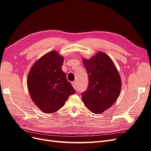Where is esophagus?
Wrapping results in <instances>:
<instances>
[{"label":"esophagus","mask_w":151,"mask_h":151,"mask_svg":"<svg viewBox=\"0 0 151 151\" xmlns=\"http://www.w3.org/2000/svg\"><path fill=\"white\" fill-rule=\"evenodd\" d=\"M76 84H77V83H76V82H73L72 83V86H73V87H74L75 89H76V88H77V85H76Z\"/></svg>","instance_id":"34e87169"}]
</instances>
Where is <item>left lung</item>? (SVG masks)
Here are the masks:
<instances>
[{
	"mask_svg": "<svg viewBox=\"0 0 151 151\" xmlns=\"http://www.w3.org/2000/svg\"><path fill=\"white\" fill-rule=\"evenodd\" d=\"M83 62L88 76V85L87 91L82 93V101L92 112L102 113L118 98L121 77L113 61L105 53L99 52Z\"/></svg>",
	"mask_w": 151,
	"mask_h": 151,
	"instance_id": "left-lung-1",
	"label": "left lung"
}]
</instances>
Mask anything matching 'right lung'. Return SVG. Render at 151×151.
Listing matches in <instances>:
<instances>
[{"label":"right lung","instance_id":"add662e5","mask_svg":"<svg viewBox=\"0 0 151 151\" xmlns=\"http://www.w3.org/2000/svg\"><path fill=\"white\" fill-rule=\"evenodd\" d=\"M64 59L55 51L48 52L34 64L27 86L31 98L42 112L51 114L63 107L75 90L62 70Z\"/></svg>","mask_w":151,"mask_h":151}]
</instances>
